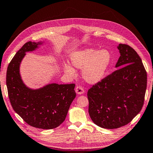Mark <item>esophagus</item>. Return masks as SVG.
<instances>
[{"instance_id": "obj_1", "label": "esophagus", "mask_w": 153, "mask_h": 153, "mask_svg": "<svg viewBox=\"0 0 153 153\" xmlns=\"http://www.w3.org/2000/svg\"><path fill=\"white\" fill-rule=\"evenodd\" d=\"M75 91L77 94H79V95L82 94L84 93V89L80 86H76V88H75Z\"/></svg>"}]
</instances>
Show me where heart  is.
Wrapping results in <instances>:
<instances>
[{"mask_svg":"<svg viewBox=\"0 0 153 153\" xmlns=\"http://www.w3.org/2000/svg\"><path fill=\"white\" fill-rule=\"evenodd\" d=\"M70 61L74 67L82 69V76L86 82L95 84L105 76L111 62V55L107 50L86 48L73 52ZM64 70L69 75L75 74V70L69 64L64 65Z\"/></svg>","mask_w":153,"mask_h":153,"instance_id":"b5f03b06","label":"heart"}]
</instances>
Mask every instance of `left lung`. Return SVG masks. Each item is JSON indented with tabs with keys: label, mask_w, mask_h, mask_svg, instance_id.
<instances>
[{
	"label": "left lung",
	"mask_w": 153,
	"mask_h": 153,
	"mask_svg": "<svg viewBox=\"0 0 153 153\" xmlns=\"http://www.w3.org/2000/svg\"><path fill=\"white\" fill-rule=\"evenodd\" d=\"M117 48L120 53L115 66L118 69L94 85L87 94L91 120L106 129L130 123L143 107L147 89V72L137 53L124 44Z\"/></svg>",
	"instance_id": "left-lung-1"
}]
</instances>
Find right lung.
I'll return each mask as SVG.
<instances>
[{"label": "right lung", "mask_w": 153, "mask_h": 153, "mask_svg": "<svg viewBox=\"0 0 153 153\" xmlns=\"http://www.w3.org/2000/svg\"><path fill=\"white\" fill-rule=\"evenodd\" d=\"M42 42H27L9 63L6 86L13 109L33 127L50 130L65 120L70 105L76 97L75 84H48L39 89H31L23 83L19 67L25 53L32 52Z\"/></svg>", "instance_id": "obj_1"}]
</instances>
